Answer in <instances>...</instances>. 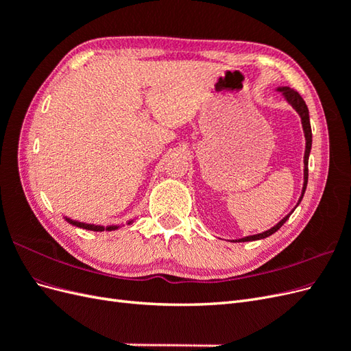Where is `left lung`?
I'll use <instances>...</instances> for the list:
<instances>
[{
  "instance_id": "1",
  "label": "left lung",
  "mask_w": 351,
  "mask_h": 351,
  "mask_svg": "<svg viewBox=\"0 0 351 351\" xmlns=\"http://www.w3.org/2000/svg\"><path fill=\"white\" fill-rule=\"evenodd\" d=\"M278 92H281V95L284 97V99L289 102L291 107L295 110V112L300 115L302 119V125H303V132H304V137H306V149H304V183H303V189H302V196L297 202L295 206H299V204L303 199V195L306 192V186H307V176H309V169H307V164H309V155H311V149H312V129H311V120H309V110H307V105L303 101V98L299 95V92L289 88V86H282V88H277ZM294 210V209H293ZM293 210L290 212L289 215H285L277 226H274L272 228L259 232V234H254V236H247V237H243V239H237V240H232V241H253V240H261L265 237H269L271 234H274L275 231H278L282 226L284 222L290 218V215L293 214Z\"/></svg>"
}]
</instances>
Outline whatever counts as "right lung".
<instances>
[{"label": "right lung", "instance_id": "right-lung-1", "mask_svg": "<svg viewBox=\"0 0 351 351\" xmlns=\"http://www.w3.org/2000/svg\"><path fill=\"white\" fill-rule=\"evenodd\" d=\"M64 219H66L67 222H70V224L74 226V227H79V228H83V230H90V231H114V230L121 227V226H107V227H105V226H98V224H86V222L74 221V219L67 218V217H64ZM132 222H133V219L127 221V226H130Z\"/></svg>", "mask_w": 351, "mask_h": 351}]
</instances>
